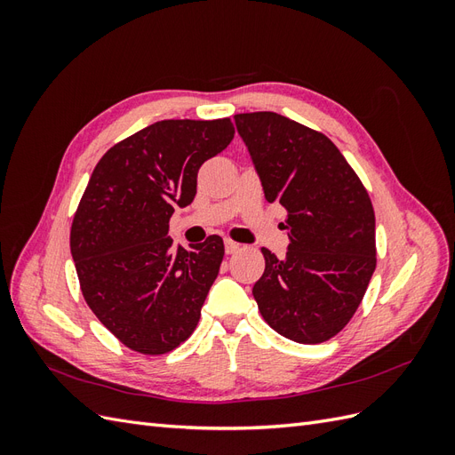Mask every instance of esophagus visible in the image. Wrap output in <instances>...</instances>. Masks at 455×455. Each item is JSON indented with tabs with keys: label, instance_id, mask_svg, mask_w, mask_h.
<instances>
[{
	"label": "esophagus",
	"instance_id": "obj_1",
	"mask_svg": "<svg viewBox=\"0 0 455 455\" xmlns=\"http://www.w3.org/2000/svg\"><path fill=\"white\" fill-rule=\"evenodd\" d=\"M239 243H235V241H231V239H226V252L228 254H235L237 251H239Z\"/></svg>",
	"mask_w": 455,
	"mask_h": 455
}]
</instances>
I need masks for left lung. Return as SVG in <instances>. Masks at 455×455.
<instances>
[{
    "mask_svg": "<svg viewBox=\"0 0 455 455\" xmlns=\"http://www.w3.org/2000/svg\"><path fill=\"white\" fill-rule=\"evenodd\" d=\"M264 194L286 211L288 251L261 249L252 294L264 321L298 343H323L359 309L376 269V216L347 159L319 131L273 112L237 114Z\"/></svg>",
    "mask_w": 455,
    "mask_h": 455,
    "instance_id": "left-lung-1",
    "label": "left lung"
}]
</instances>
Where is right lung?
<instances>
[{
	"instance_id": "obj_1",
	"label": "right lung",
	"mask_w": 455,
	"mask_h": 455,
	"mask_svg": "<svg viewBox=\"0 0 455 455\" xmlns=\"http://www.w3.org/2000/svg\"><path fill=\"white\" fill-rule=\"evenodd\" d=\"M229 117L157 121L96 163L70 229L87 306L123 346L164 355L184 343L224 259V241L174 249V206L197 194L199 167L233 140Z\"/></svg>"
}]
</instances>
